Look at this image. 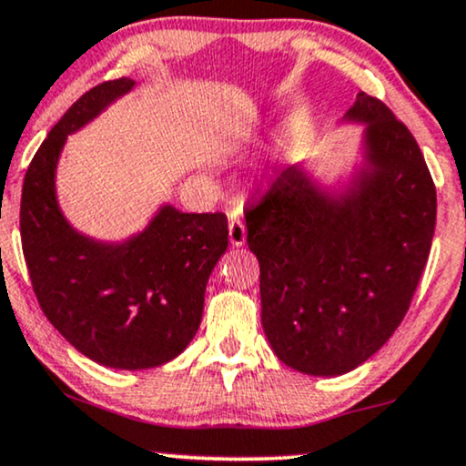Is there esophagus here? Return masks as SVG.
<instances>
[{
    "mask_svg": "<svg viewBox=\"0 0 466 466\" xmlns=\"http://www.w3.org/2000/svg\"><path fill=\"white\" fill-rule=\"evenodd\" d=\"M228 239H231V244L235 248H239V246L246 244V225H244V220L233 218L231 222H228Z\"/></svg>",
    "mask_w": 466,
    "mask_h": 466,
    "instance_id": "34e87169",
    "label": "esophagus"
}]
</instances>
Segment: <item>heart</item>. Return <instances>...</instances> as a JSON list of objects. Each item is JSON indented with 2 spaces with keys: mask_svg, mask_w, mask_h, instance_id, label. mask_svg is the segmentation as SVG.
<instances>
[{
  "mask_svg": "<svg viewBox=\"0 0 466 466\" xmlns=\"http://www.w3.org/2000/svg\"><path fill=\"white\" fill-rule=\"evenodd\" d=\"M255 179L258 181V186H261V188H271L276 181V175L271 171H263V168H258V171L255 173Z\"/></svg>",
  "mask_w": 466,
  "mask_h": 466,
  "instance_id": "1",
  "label": "heart"
}]
</instances>
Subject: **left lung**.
<instances>
[{
	"label": "left lung",
	"mask_w": 466,
	"mask_h": 466,
	"mask_svg": "<svg viewBox=\"0 0 466 466\" xmlns=\"http://www.w3.org/2000/svg\"><path fill=\"white\" fill-rule=\"evenodd\" d=\"M340 126H361L360 160L334 181L291 165L248 209L261 268V321L282 364L340 377L390 340L431 252L437 190L420 145L364 92Z\"/></svg>",
	"instance_id": "left-lung-1"
}]
</instances>
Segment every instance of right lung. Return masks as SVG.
Returning <instances> with one entry per match:
<instances>
[{
  "mask_svg": "<svg viewBox=\"0 0 466 466\" xmlns=\"http://www.w3.org/2000/svg\"><path fill=\"white\" fill-rule=\"evenodd\" d=\"M135 86L122 76L83 94L35 152L21 197L23 255L42 312L78 353L115 370L162 366L188 347L228 246L225 214H186L171 203L119 241L66 218L57 198L66 141Z\"/></svg>",
  "mask_w": 466,
  "mask_h": 466,
  "instance_id": "1",
  "label": "right lung"
}]
</instances>
